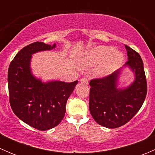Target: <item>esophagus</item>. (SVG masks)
<instances>
[{"mask_svg": "<svg viewBox=\"0 0 155 155\" xmlns=\"http://www.w3.org/2000/svg\"><path fill=\"white\" fill-rule=\"evenodd\" d=\"M80 82L82 84H85V85H87V79L86 78H82V79H80Z\"/></svg>", "mask_w": 155, "mask_h": 155, "instance_id": "34e87169", "label": "esophagus"}]
</instances>
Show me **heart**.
Instances as JSON below:
<instances>
[{"instance_id": "heart-1", "label": "heart", "mask_w": 155, "mask_h": 155, "mask_svg": "<svg viewBox=\"0 0 155 155\" xmlns=\"http://www.w3.org/2000/svg\"><path fill=\"white\" fill-rule=\"evenodd\" d=\"M124 58V54L121 51H115L113 48L97 47L84 52L79 57V64L82 68H86L96 66L105 61L95 73L98 77H104L118 69Z\"/></svg>"}]
</instances>
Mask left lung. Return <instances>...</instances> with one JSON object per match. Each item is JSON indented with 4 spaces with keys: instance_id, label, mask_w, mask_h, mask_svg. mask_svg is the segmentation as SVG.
I'll list each match as a JSON object with an SVG mask.
<instances>
[{
    "instance_id": "left-lung-1",
    "label": "left lung",
    "mask_w": 155,
    "mask_h": 155,
    "mask_svg": "<svg viewBox=\"0 0 155 155\" xmlns=\"http://www.w3.org/2000/svg\"><path fill=\"white\" fill-rule=\"evenodd\" d=\"M128 61L121 68L103 79L90 82L89 110L98 124L116 128L127 123L143 106L147 94L143 62L140 54L125 46ZM127 68L134 79L125 87H119L120 78Z\"/></svg>"
}]
</instances>
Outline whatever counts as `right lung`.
I'll list each match as a JSON object with an SVG mask.
<instances>
[{"instance_id":"add662e5","label":"right lung","mask_w":155,"mask_h":155,"mask_svg":"<svg viewBox=\"0 0 155 155\" xmlns=\"http://www.w3.org/2000/svg\"><path fill=\"white\" fill-rule=\"evenodd\" d=\"M55 48L56 43H31L17 53L9 67L11 108L19 119L39 130H48L59 124L64 117L67 101L78 84V81L57 79L44 82L33 74L32 54Z\"/></svg>"}]
</instances>
